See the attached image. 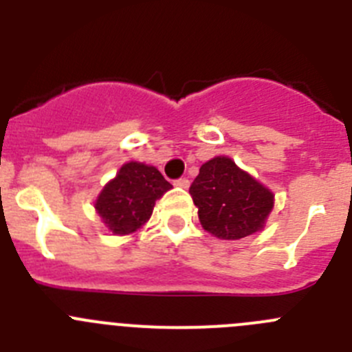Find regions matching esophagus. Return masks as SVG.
<instances>
[{"label": "esophagus", "mask_w": 352, "mask_h": 352, "mask_svg": "<svg viewBox=\"0 0 352 352\" xmlns=\"http://www.w3.org/2000/svg\"><path fill=\"white\" fill-rule=\"evenodd\" d=\"M174 185L182 186V188H188L190 182H188V178H179V179H176V182H174Z\"/></svg>", "instance_id": "obj_1"}]
</instances>
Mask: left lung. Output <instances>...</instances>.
<instances>
[{
	"mask_svg": "<svg viewBox=\"0 0 352 352\" xmlns=\"http://www.w3.org/2000/svg\"><path fill=\"white\" fill-rule=\"evenodd\" d=\"M201 226L220 239H241L261 231L273 210V194L229 157L201 166L190 185Z\"/></svg>",
	"mask_w": 352,
	"mask_h": 352,
	"instance_id": "obj_1",
	"label": "left lung"
}]
</instances>
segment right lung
<instances>
[{"instance_id":"1","label":"right lung","mask_w":352,"mask_h":352,"mask_svg":"<svg viewBox=\"0 0 352 352\" xmlns=\"http://www.w3.org/2000/svg\"><path fill=\"white\" fill-rule=\"evenodd\" d=\"M169 188L173 185L157 167L129 162L121 167L116 178L104 186L95 210L114 234H130L148 222L155 201Z\"/></svg>"}]
</instances>
